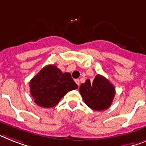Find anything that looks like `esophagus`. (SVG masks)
<instances>
[{
  "mask_svg": "<svg viewBox=\"0 0 146 146\" xmlns=\"http://www.w3.org/2000/svg\"><path fill=\"white\" fill-rule=\"evenodd\" d=\"M74 81H75L76 84H78V86H80V80H79V79H76V80H74Z\"/></svg>",
  "mask_w": 146,
  "mask_h": 146,
  "instance_id": "34e87169",
  "label": "esophagus"
}]
</instances>
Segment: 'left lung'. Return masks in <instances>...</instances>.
Wrapping results in <instances>:
<instances>
[{"instance_id": "1", "label": "left lung", "mask_w": 146, "mask_h": 146, "mask_svg": "<svg viewBox=\"0 0 146 146\" xmlns=\"http://www.w3.org/2000/svg\"><path fill=\"white\" fill-rule=\"evenodd\" d=\"M80 93L86 105L97 111L104 110L111 105L115 91L113 85L104 76L97 74L90 82L86 80L80 86Z\"/></svg>"}]
</instances>
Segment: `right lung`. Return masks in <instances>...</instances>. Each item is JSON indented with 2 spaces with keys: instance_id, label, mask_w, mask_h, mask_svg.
Instances as JSON below:
<instances>
[{
  "instance_id": "obj_1",
  "label": "right lung",
  "mask_w": 146,
  "mask_h": 146,
  "mask_svg": "<svg viewBox=\"0 0 146 146\" xmlns=\"http://www.w3.org/2000/svg\"><path fill=\"white\" fill-rule=\"evenodd\" d=\"M35 103L44 108L56 106L60 99L78 86L69 72L62 73L55 65H48L30 81Z\"/></svg>"
}]
</instances>
